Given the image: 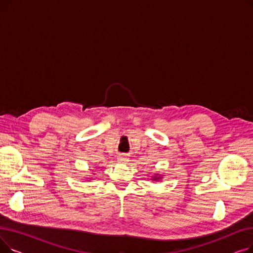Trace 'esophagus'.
I'll list each match as a JSON object with an SVG mask.
<instances>
[{
    "instance_id": "34e87169",
    "label": "esophagus",
    "mask_w": 253,
    "mask_h": 253,
    "mask_svg": "<svg viewBox=\"0 0 253 253\" xmlns=\"http://www.w3.org/2000/svg\"><path fill=\"white\" fill-rule=\"evenodd\" d=\"M118 161H119L120 163H125V162L128 161V158H127L125 155H121V156H120V157L118 158Z\"/></svg>"
}]
</instances>
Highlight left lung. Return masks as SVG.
<instances>
[{"label":"left lung","instance_id":"1","mask_svg":"<svg viewBox=\"0 0 253 253\" xmlns=\"http://www.w3.org/2000/svg\"><path fill=\"white\" fill-rule=\"evenodd\" d=\"M155 179H156V178H155Z\"/></svg>","mask_w":253,"mask_h":253}]
</instances>
